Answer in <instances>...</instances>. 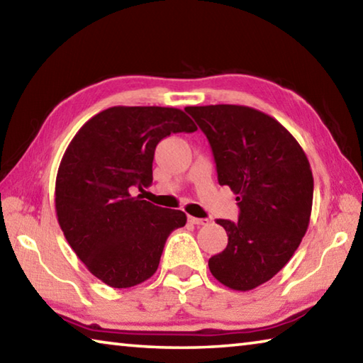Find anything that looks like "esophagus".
Wrapping results in <instances>:
<instances>
[{
	"mask_svg": "<svg viewBox=\"0 0 363 363\" xmlns=\"http://www.w3.org/2000/svg\"><path fill=\"white\" fill-rule=\"evenodd\" d=\"M189 223H190V224H195V225H208V224H210V219L189 216Z\"/></svg>",
	"mask_w": 363,
	"mask_h": 363,
	"instance_id": "esophagus-1",
	"label": "esophagus"
}]
</instances>
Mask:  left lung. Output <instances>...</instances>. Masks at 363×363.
Here are the masks:
<instances>
[{
    "mask_svg": "<svg viewBox=\"0 0 363 363\" xmlns=\"http://www.w3.org/2000/svg\"><path fill=\"white\" fill-rule=\"evenodd\" d=\"M205 133L218 181L237 195L240 216L218 219L229 242L208 261L213 277L237 291L266 284L291 259L307 230L314 177L303 147L259 110L219 104L186 107Z\"/></svg>",
    "mask_w": 363,
    "mask_h": 363,
    "instance_id": "obj_1",
    "label": "left lung"
}]
</instances>
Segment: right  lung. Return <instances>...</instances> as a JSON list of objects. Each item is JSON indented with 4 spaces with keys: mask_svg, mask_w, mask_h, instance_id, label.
Returning a JSON list of instances; mask_svg holds the SVG:
<instances>
[{
    "mask_svg": "<svg viewBox=\"0 0 363 363\" xmlns=\"http://www.w3.org/2000/svg\"><path fill=\"white\" fill-rule=\"evenodd\" d=\"M196 126L173 107H110L79 128L59 164L56 213L67 242L91 274L130 288L157 272L164 243L186 213L155 206L133 189L152 184L157 144Z\"/></svg>",
    "mask_w": 363,
    "mask_h": 363,
    "instance_id": "obj_1",
    "label": "right lung"
}]
</instances>
